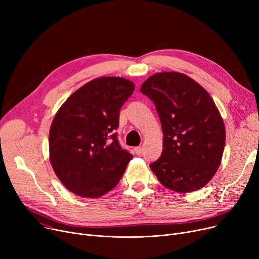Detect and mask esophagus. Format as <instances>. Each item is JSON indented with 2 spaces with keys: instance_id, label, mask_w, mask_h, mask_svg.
Listing matches in <instances>:
<instances>
[{
  "instance_id": "34e87169",
  "label": "esophagus",
  "mask_w": 259,
  "mask_h": 259,
  "mask_svg": "<svg viewBox=\"0 0 259 259\" xmlns=\"http://www.w3.org/2000/svg\"><path fill=\"white\" fill-rule=\"evenodd\" d=\"M134 152H135V154H138V155L142 154L143 148H142V147H135V148H134Z\"/></svg>"
}]
</instances>
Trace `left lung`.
<instances>
[{
    "mask_svg": "<svg viewBox=\"0 0 259 259\" xmlns=\"http://www.w3.org/2000/svg\"><path fill=\"white\" fill-rule=\"evenodd\" d=\"M141 92L154 103L164 134L161 155L150 165L159 183L180 193L205 187L221 165L226 143L224 120L210 94L175 71L151 75Z\"/></svg>",
    "mask_w": 259,
    "mask_h": 259,
    "instance_id": "8db88e82",
    "label": "left lung"
}]
</instances>
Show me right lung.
<instances>
[{
    "label": "right lung",
    "instance_id": "add662e5",
    "mask_svg": "<svg viewBox=\"0 0 259 259\" xmlns=\"http://www.w3.org/2000/svg\"><path fill=\"white\" fill-rule=\"evenodd\" d=\"M134 91L131 80L103 76L72 93L59 109L49 131L54 173L72 193L101 197L121 179L132 154L118 144L119 110Z\"/></svg>",
    "mask_w": 259,
    "mask_h": 259
}]
</instances>
